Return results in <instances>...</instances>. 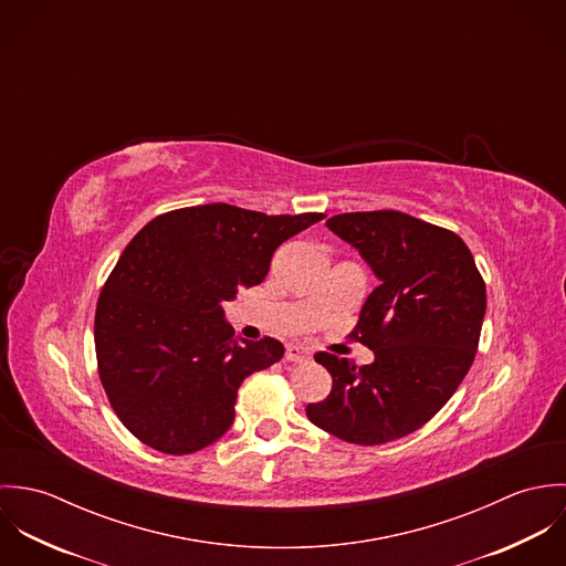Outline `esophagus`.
Returning <instances> with one entry per match:
<instances>
[{
    "instance_id": "esophagus-1",
    "label": "esophagus",
    "mask_w": 566,
    "mask_h": 566,
    "mask_svg": "<svg viewBox=\"0 0 566 566\" xmlns=\"http://www.w3.org/2000/svg\"><path fill=\"white\" fill-rule=\"evenodd\" d=\"M285 359H287V361L298 364V361L310 359V353H307L303 346H298V344H290V346H287V350H285Z\"/></svg>"
}]
</instances>
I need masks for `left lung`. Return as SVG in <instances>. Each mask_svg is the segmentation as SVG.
Masks as SVG:
<instances>
[{"label":"left lung","instance_id":"left-lung-1","mask_svg":"<svg viewBox=\"0 0 566 566\" xmlns=\"http://www.w3.org/2000/svg\"><path fill=\"white\" fill-rule=\"evenodd\" d=\"M326 227L379 279L350 333L375 361L357 368L318 353L333 388L307 416L344 442L386 444L433 418L467 377L484 323V279L455 233L401 211L342 213Z\"/></svg>","mask_w":566,"mask_h":566}]
</instances>
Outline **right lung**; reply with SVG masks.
<instances>
[{"mask_svg":"<svg viewBox=\"0 0 566 566\" xmlns=\"http://www.w3.org/2000/svg\"><path fill=\"white\" fill-rule=\"evenodd\" d=\"M323 218L213 202L163 213L126 245L93 331L99 381L135 438L187 455L229 431L243 379L285 348L274 337L238 342L222 303L259 285L274 250Z\"/></svg>","mask_w":566,"mask_h":566,"instance_id":"obj_1","label":"right lung"}]
</instances>
